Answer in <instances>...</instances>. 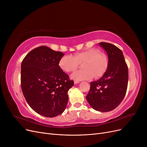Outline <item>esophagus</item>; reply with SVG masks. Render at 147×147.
Listing matches in <instances>:
<instances>
[{"mask_svg": "<svg viewBox=\"0 0 147 147\" xmlns=\"http://www.w3.org/2000/svg\"><path fill=\"white\" fill-rule=\"evenodd\" d=\"M80 82L79 81H77V80H75V81H74V84H77V83H78Z\"/></svg>", "mask_w": 147, "mask_h": 147, "instance_id": "1", "label": "esophagus"}]
</instances>
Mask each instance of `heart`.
<instances>
[{
  "instance_id": "b5f03b06",
  "label": "heart",
  "mask_w": 147,
  "mask_h": 147,
  "mask_svg": "<svg viewBox=\"0 0 147 147\" xmlns=\"http://www.w3.org/2000/svg\"><path fill=\"white\" fill-rule=\"evenodd\" d=\"M82 63V67L83 69L78 70L71 75V78L75 80H90L94 76L95 78L101 77L107 69L108 58L104 53L93 48L77 53L74 56H63L59 61V66L64 72H71L77 69L79 63Z\"/></svg>"
}]
</instances>
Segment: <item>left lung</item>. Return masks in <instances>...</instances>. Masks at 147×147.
<instances>
[{"mask_svg": "<svg viewBox=\"0 0 147 147\" xmlns=\"http://www.w3.org/2000/svg\"><path fill=\"white\" fill-rule=\"evenodd\" d=\"M99 45L107 54V69L98 80L91 82L86 99L93 109L107 112L117 107L126 95L128 68L120 49L105 42Z\"/></svg>", "mask_w": 147, "mask_h": 147, "instance_id": "1", "label": "left lung"}]
</instances>
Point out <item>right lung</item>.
<instances>
[{
  "mask_svg": "<svg viewBox=\"0 0 147 147\" xmlns=\"http://www.w3.org/2000/svg\"><path fill=\"white\" fill-rule=\"evenodd\" d=\"M64 55L42 46L30 51L21 63L23 95L31 109L42 116L55 117L67 104V92L74 83L59 66Z\"/></svg>",
  "mask_w": 147,
  "mask_h": 147,
  "instance_id": "right-lung-1",
  "label": "right lung"
}]
</instances>
